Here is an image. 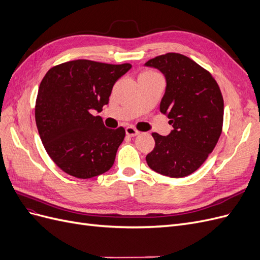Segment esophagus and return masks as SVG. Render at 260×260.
<instances>
[{
    "instance_id": "obj_1",
    "label": "esophagus",
    "mask_w": 260,
    "mask_h": 260,
    "mask_svg": "<svg viewBox=\"0 0 260 260\" xmlns=\"http://www.w3.org/2000/svg\"><path fill=\"white\" fill-rule=\"evenodd\" d=\"M125 133H127V136H129V137H136L139 135V131L136 128H133V127H131V125H129V127L125 128Z\"/></svg>"
}]
</instances>
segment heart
<instances>
[{
    "mask_svg": "<svg viewBox=\"0 0 260 260\" xmlns=\"http://www.w3.org/2000/svg\"><path fill=\"white\" fill-rule=\"evenodd\" d=\"M142 75H156V74H154L152 72H144L143 74H141V76H142Z\"/></svg>",
    "mask_w": 260,
    "mask_h": 260,
    "instance_id": "heart-1",
    "label": "heart"
}]
</instances>
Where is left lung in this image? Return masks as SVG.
I'll return each mask as SVG.
<instances>
[{"label": "left lung", "instance_id": "1", "mask_svg": "<svg viewBox=\"0 0 260 260\" xmlns=\"http://www.w3.org/2000/svg\"><path fill=\"white\" fill-rule=\"evenodd\" d=\"M145 66L159 69L166 77L160 112L174 127L167 137L152 133L155 147L146 155V162L160 175L186 177L207 159L221 135V91L208 70L182 54L159 55Z\"/></svg>", "mask_w": 260, "mask_h": 260}]
</instances>
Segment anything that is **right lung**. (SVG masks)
<instances>
[{
  "label": "right lung",
  "instance_id": "right-lung-1",
  "mask_svg": "<svg viewBox=\"0 0 260 260\" xmlns=\"http://www.w3.org/2000/svg\"><path fill=\"white\" fill-rule=\"evenodd\" d=\"M131 67L77 59L43 77L35 107L37 128L46 153L67 175L90 179L112 168L124 128L108 129L91 112L108 104L115 82Z\"/></svg>",
  "mask_w": 260,
  "mask_h": 260
}]
</instances>
